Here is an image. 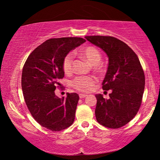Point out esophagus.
<instances>
[{"label":"esophagus","instance_id":"esophagus-1","mask_svg":"<svg viewBox=\"0 0 160 160\" xmlns=\"http://www.w3.org/2000/svg\"><path fill=\"white\" fill-rule=\"evenodd\" d=\"M87 95H85V94H79V98H84L87 97Z\"/></svg>","mask_w":160,"mask_h":160}]
</instances>
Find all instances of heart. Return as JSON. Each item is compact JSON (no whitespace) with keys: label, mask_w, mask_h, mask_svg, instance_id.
I'll list each match as a JSON object with an SVG mask.
<instances>
[{"label":"heart","mask_w":160,"mask_h":160,"mask_svg":"<svg viewBox=\"0 0 160 160\" xmlns=\"http://www.w3.org/2000/svg\"><path fill=\"white\" fill-rule=\"evenodd\" d=\"M80 54L84 57L89 62L94 65V69L96 71H101L102 70V65L99 62L101 59V54L98 49L93 46H87L82 48L79 51ZM73 54L68 53L66 54L62 61V70L65 74H70L73 71ZM97 79L92 76H80L74 78L72 82V87L78 91L82 92H88L95 86Z\"/></svg>","instance_id":"heart-1"}]
</instances>
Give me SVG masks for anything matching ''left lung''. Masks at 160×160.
I'll list each match as a JSON object with an SVG mask.
<instances>
[{
  "mask_svg": "<svg viewBox=\"0 0 160 160\" xmlns=\"http://www.w3.org/2000/svg\"><path fill=\"white\" fill-rule=\"evenodd\" d=\"M108 57V66L102 83L103 90L111 89L110 98L96 95L95 117L98 122L108 128L125 125L137 114L145 87L143 70L133 50L112 36H85Z\"/></svg>",
  "mask_w": 160,
  "mask_h": 160,
  "instance_id": "left-lung-1",
  "label": "left lung"
}]
</instances>
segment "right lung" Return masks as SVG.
<instances>
[{"instance_id":"right-lung-1","label":"right lung","mask_w":160,"mask_h":160,"mask_svg":"<svg viewBox=\"0 0 160 160\" xmlns=\"http://www.w3.org/2000/svg\"><path fill=\"white\" fill-rule=\"evenodd\" d=\"M85 41L78 37L48 39L30 53L23 66L22 89L28 110L39 124L54 132L74 122L78 94L67 93L64 99L56 96L54 90L62 86L63 59Z\"/></svg>"}]
</instances>
